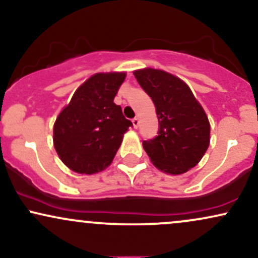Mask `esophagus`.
<instances>
[{
  "mask_svg": "<svg viewBox=\"0 0 258 258\" xmlns=\"http://www.w3.org/2000/svg\"><path fill=\"white\" fill-rule=\"evenodd\" d=\"M132 123H133V127H135V128H138V126H139V117H135V119L132 120Z\"/></svg>",
  "mask_w": 258,
  "mask_h": 258,
  "instance_id": "obj_1",
  "label": "esophagus"
}]
</instances>
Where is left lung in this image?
<instances>
[{
	"label": "left lung",
	"mask_w": 258,
	"mask_h": 258,
	"mask_svg": "<svg viewBox=\"0 0 258 258\" xmlns=\"http://www.w3.org/2000/svg\"><path fill=\"white\" fill-rule=\"evenodd\" d=\"M138 84L155 104L159 131L143 141L148 156L159 170L184 173L200 161L209 148L210 122L193 92L182 80L156 69L137 70Z\"/></svg>",
	"instance_id": "8db88e82"
}]
</instances>
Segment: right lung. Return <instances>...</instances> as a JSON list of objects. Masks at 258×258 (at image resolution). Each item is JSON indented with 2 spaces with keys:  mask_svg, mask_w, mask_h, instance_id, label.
Masks as SVG:
<instances>
[{
  "mask_svg": "<svg viewBox=\"0 0 258 258\" xmlns=\"http://www.w3.org/2000/svg\"><path fill=\"white\" fill-rule=\"evenodd\" d=\"M125 73L96 74L82 84L61 110L53 128L59 158L78 173L92 174L111 164L132 122L114 98Z\"/></svg>",
  "mask_w": 258,
  "mask_h": 258,
  "instance_id": "add662e5",
  "label": "right lung"
}]
</instances>
